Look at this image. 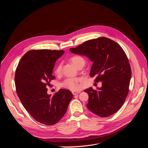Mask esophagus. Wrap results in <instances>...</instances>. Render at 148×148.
<instances>
[{
  "mask_svg": "<svg viewBox=\"0 0 148 148\" xmlns=\"http://www.w3.org/2000/svg\"><path fill=\"white\" fill-rule=\"evenodd\" d=\"M80 92V91H72V94L73 95H76L78 94H79Z\"/></svg>",
  "mask_w": 148,
  "mask_h": 148,
  "instance_id": "obj_1",
  "label": "esophagus"
}]
</instances>
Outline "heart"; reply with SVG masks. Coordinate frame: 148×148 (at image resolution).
<instances>
[{
  "mask_svg": "<svg viewBox=\"0 0 148 148\" xmlns=\"http://www.w3.org/2000/svg\"><path fill=\"white\" fill-rule=\"evenodd\" d=\"M70 61L73 63V64L78 69L80 67H83L85 65L86 61L83 57L79 55H74L70 58ZM61 68L62 65L61 63L58 64L54 68V73L56 74H60L61 72ZM81 81L80 78L75 77V78H66L65 80L63 81L61 85L62 87H64L66 89L73 90V91H77L79 89V82Z\"/></svg>",
  "mask_w": 148,
  "mask_h": 148,
  "instance_id": "1",
  "label": "heart"
}]
</instances>
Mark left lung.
I'll return each mask as SVG.
<instances>
[{
  "instance_id": "left-lung-1",
  "label": "left lung",
  "mask_w": 148,
  "mask_h": 148,
  "mask_svg": "<svg viewBox=\"0 0 148 148\" xmlns=\"http://www.w3.org/2000/svg\"><path fill=\"white\" fill-rule=\"evenodd\" d=\"M70 51L85 55L93 61L90 75L102 87L86 90L88 109L101 117H108L122 106L129 92L131 69L122 48L110 38L100 37L84 42Z\"/></svg>"
}]
</instances>
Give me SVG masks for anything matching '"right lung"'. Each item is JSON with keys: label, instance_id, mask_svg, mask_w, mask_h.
Returning a JSON list of instances; mask_svg holds the SVG:
<instances>
[{"label": "right lung", "instance_id": "1", "mask_svg": "<svg viewBox=\"0 0 148 148\" xmlns=\"http://www.w3.org/2000/svg\"><path fill=\"white\" fill-rule=\"evenodd\" d=\"M64 50H32L20 59L14 81L17 94L30 115L47 125L57 123L66 114L72 93L60 89L53 95L47 94V86L55 78L53 75L56 61Z\"/></svg>", "mask_w": 148, "mask_h": 148}]
</instances>
